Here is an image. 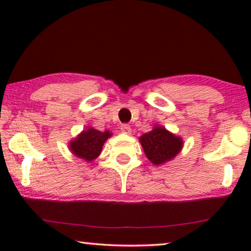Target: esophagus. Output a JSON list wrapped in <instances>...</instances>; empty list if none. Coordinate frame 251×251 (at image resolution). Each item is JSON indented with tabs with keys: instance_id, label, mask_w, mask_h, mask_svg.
Masks as SVG:
<instances>
[{
	"instance_id": "1",
	"label": "esophagus",
	"mask_w": 251,
	"mask_h": 251,
	"mask_svg": "<svg viewBox=\"0 0 251 251\" xmlns=\"http://www.w3.org/2000/svg\"><path fill=\"white\" fill-rule=\"evenodd\" d=\"M120 129H121V131L123 133H126V135H130V133H131V126L129 125H122Z\"/></svg>"
}]
</instances>
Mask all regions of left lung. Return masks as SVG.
<instances>
[{
	"mask_svg": "<svg viewBox=\"0 0 251 251\" xmlns=\"http://www.w3.org/2000/svg\"><path fill=\"white\" fill-rule=\"evenodd\" d=\"M146 157L154 166H162L180 153L184 146L183 138L168 131L164 126L155 125L150 132L139 137Z\"/></svg>",
	"mask_w": 251,
	"mask_h": 251,
	"instance_id": "left-lung-1",
	"label": "left lung"
}]
</instances>
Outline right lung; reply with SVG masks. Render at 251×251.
Returning a JSON list of instances; mask_svg holds the SVG:
<instances>
[{"mask_svg":"<svg viewBox=\"0 0 251 251\" xmlns=\"http://www.w3.org/2000/svg\"><path fill=\"white\" fill-rule=\"evenodd\" d=\"M113 133L109 130L100 131L92 126H88L83 131L68 143V150L74 156L85 162H91L100 155L102 146Z\"/></svg>","mask_w":251,"mask_h":251,"instance_id":"obj_1","label":"right lung"}]
</instances>
